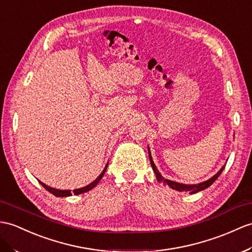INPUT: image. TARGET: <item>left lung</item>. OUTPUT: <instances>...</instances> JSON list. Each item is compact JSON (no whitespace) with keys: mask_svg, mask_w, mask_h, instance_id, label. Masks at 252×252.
<instances>
[{"mask_svg":"<svg viewBox=\"0 0 252 252\" xmlns=\"http://www.w3.org/2000/svg\"><path fill=\"white\" fill-rule=\"evenodd\" d=\"M149 154H150V161H151V164H152V168H153V170H154V172H155V174H156L157 181L163 183V185H168V186H170L172 189H175V190H177V191H182V192L195 193V192H198V191H201V190L206 189L207 187H210V186L212 185V184L218 179V176H219L220 174H221V172H222L223 169H224V165H223V167H222L221 169H220V171H219V172H218L217 174H215L213 177H211L210 180H207V181H205V182H203V183L197 184V185H184V184L175 183V182H172V181H169V180L163 179V177L161 176V174L159 173V171L157 170L154 161H153L150 150H149Z\"/></svg>","mask_w":252,"mask_h":252,"instance_id":"obj_1","label":"left lung"}]
</instances>
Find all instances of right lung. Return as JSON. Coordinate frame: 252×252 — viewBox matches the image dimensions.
Listing matches in <instances>:
<instances>
[{
  "label": "right lung",
  "mask_w": 252,
  "mask_h": 252,
  "mask_svg": "<svg viewBox=\"0 0 252 252\" xmlns=\"http://www.w3.org/2000/svg\"><path fill=\"white\" fill-rule=\"evenodd\" d=\"M107 167H108V164L106 165V168H105V170L102 171L101 172V174L97 177V179L93 182V183H91L90 185H88V186H85V187H83V188H80V189H75V190H72V192H70V190H59V189H54V188H51V187H49V186H47L46 184H44V183H41V182H39L41 185H42V187H44L46 190H48L49 192H51L52 194H54L55 197H69V195H71L72 193L73 194H80V193H83V192H87V191H89V190H91V189H93L98 183H99V181L101 180V177L103 176V174H105V172H106V170H107Z\"/></svg>",
  "instance_id": "1"
}]
</instances>
